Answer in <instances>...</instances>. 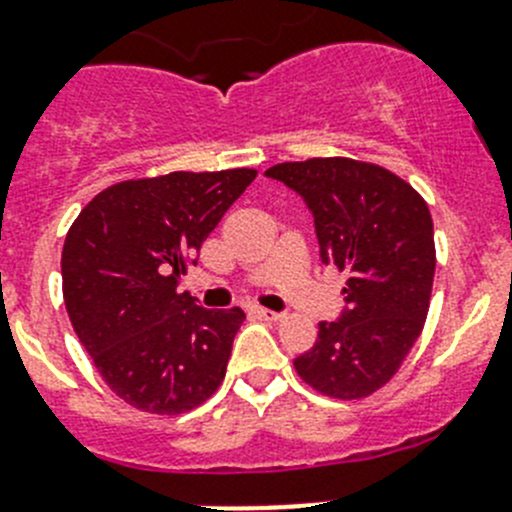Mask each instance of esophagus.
I'll use <instances>...</instances> for the list:
<instances>
[{"label": "esophagus", "mask_w": 512, "mask_h": 512, "mask_svg": "<svg viewBox=\"0 0 512 512\" xmlns=\"http://www.w3.org/2000/svg\"><path fill=\"white\" fill-rule=\"evenodd\" d=\"M250 315L260 317V320H267V322H280L282 320V312L265 310V307H250Z\"/></svg>", "instance_id": "obj_1"}]
</instances>
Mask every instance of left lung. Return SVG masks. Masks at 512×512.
<instances>
[{
    "mask_svg": "<svg viewBox=\"0 0 512 512\" xmlns=\"http://www.w3.org/2000/svg\"><path fill=\"white\" fill-rule=\"evenodd\" d=\"M302 197L322 265L347 272L345 307L320 322L295 357L307 385L330 398L375 393L398 372L423 330L435 275L433 217L393 172L347 157L282 162L265 172Z\"/></svg>",
    "mask_w": 512,
    "mask_h": 512,
    "instance_id": "left-lung-1",
    "label": "left lung"
}]
</instances>
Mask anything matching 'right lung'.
<instances>
[{
    "instance_id": "add662e5",
    "label": "right lung",
    "mask_w": 512,
    "mask_h": 512,
    "mask_svg": "<svg viewBox=\"0 0 512 512\" xmlns=\"http://www.w3.org/2000/svg\"><path fill=\"white\" fill-rule=\"evenodd\" d=\"M255 177L222 170L119 182L69 227V320L104 382L132 408L187 413L220 388L245 312L205 310L177 282Z\"/></svg>"
}]
</instances>
